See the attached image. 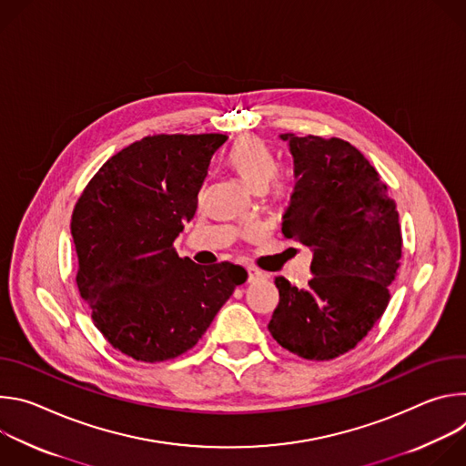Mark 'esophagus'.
I'll return each mask as SVG.
<instances>
[{
    "instance_id": "obj_1",
    "label": "esophagus",
    "mask_w": 466,
    "mask_h": 466,
    "mask_svg": "<svg viewBox=\"0 0 466 466\" xmlns=\"http://www.w3.org/2000/svg\"><path fill=\"white\" fill-rule=\"evenodd\" d=\"M247 271H248V284H258V282H261V280L268 279V277H265V275H263L261 271H258V269L248 268Z\"/></svg>"
}]
</instances>
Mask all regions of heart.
I'll use <instances>...</instances> for the list:
<instances>
[{
	"label": "heart",
	"instance_id": "obj_1",
	"mask_svg": "<svg viewBox=\"0 0 466 466\" xmlns=\"http://www.w3.org/2000/svg\"><path fill=\"white\" fill-rule=\"evenodd\" d=\"M227 166L248 189L259 191L275 177L279 162L273 149L263 140L256 137H243L227 153ZM275 193L286 195L288 184L279 180L275 184Z\"/></svg>",
	"mask_w": 466,
	"mask_h": 466
}]
</instances>
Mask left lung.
Instances as JSON below:
<instances>
[{"mask_svg":"<svg viewBox=\"0 0 466 466\" xmlns=\"http://www.w3.org/2000/svg\"><path fill=\"white\" fill-rule=\"evenodd\" d=\"M293 157L295 187L282 234L313 252L311 279L275 284L280 302L269 331L280 347L313 361L352 350L383 315L400 268L398 212L370 162L339 138L280 135Z\"/></svg>","mask_w":466,"mask_h":466,"instance_id":"1","label":"left lung"}]
</instances>
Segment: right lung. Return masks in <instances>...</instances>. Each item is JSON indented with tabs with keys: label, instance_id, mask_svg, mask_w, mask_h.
<instances>
[{
	"label": "right lung",
	"instance_id": "add662e5",
	"mask_svg": "<svg viewBox=\"0 0 466 466\" xmlns=\"http://www.w3.org/2000/svg\"><path fill=\"white\" fill-rule=\"evenodd\" d=\"M225 135H158L108 158L72 216L77 286L94 324L125 356L157 363L187 352L247 280L239 265L180 258L173 241Z\"/></svg>",
	"mask_w": 466,
	"mask_h": 466
}]
</instances>
